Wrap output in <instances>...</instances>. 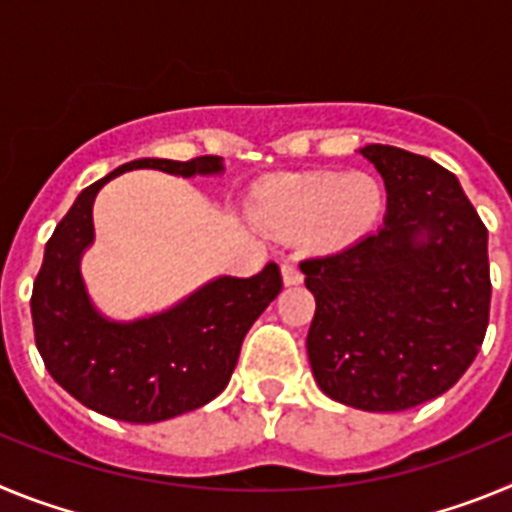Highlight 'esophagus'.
Wrapping results in <instances>:
<instances>
[{"label":"esophagus","mask_w":512,"mask_h":512,"mask_svg":"<svg viewBox=\"0 0 512 512\" xmlns=\"http://www.w3.org/2000/svg\"><path fill=\"white\" fill-rule=\"evenodd\" d=\"M282 277H284V284H287V287H292V284H300L302 282V271L297 269V266L292 264V261H284Z\"/></svg>","instance_id":"esophagus-1"}]
</instances>
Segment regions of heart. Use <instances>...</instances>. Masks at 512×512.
Returning a JSON list of instances; mask_svg holds the SVG:
<instances>
[{
	"instance_id": "heart-1",
	"label": "heart",
	"mask_w": 512,
	"mask_h": 512,
	"mask_svg": "<svg viewBox=\"0 0 512 512\" xmlns=\"http://www.w3.org/2000/svg\"><path fill=\"white\" fill-rule=\"evenodd\" d=\"M384 207L382 184L372 174H305L271 184L261 197V217L282 233L310 228L315 243L343 248L377 225Z\"/></svg>"
}]
</instances>
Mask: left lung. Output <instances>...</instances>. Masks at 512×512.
<instances>
[{"label":"left lung","mask_w":512,"mask_h":512,"mask_svg":"<svg viewBox=\"0 0 512 512\" xmlns=\"http://www.w3.org/2000/svg\"><path fill=\"white\" fill-rule=\"evenodd\" d=\"M387 187L377 233L305 259L307 359L330 400L400 413L454 387L490 323L487 228L451 171L395 146L361 148Z\"/></svg>","instance_id":"obj_1"}]
</instances>
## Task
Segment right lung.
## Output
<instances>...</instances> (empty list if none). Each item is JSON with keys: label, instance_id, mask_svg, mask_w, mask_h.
<instances>
[{"label": "right lung", "instance_id": "obj_1", "mask_svg": "<svg viewBox=\"0 0 512 512\" xmlns=\"http://www.w3.org/2000/svg\"><path fill=\"white\" fill-rule=\"evenodd\" d=\"M133 169L220 174L223 158H138L84 189L45 243L30 310L45 369L63 390L107 418L158 423L202 408L225 390L248 328L282 292V271L271 261L256 277L212 279L151 318H104L84 289L79 261L94 241V197L112 176Z\"/></svg>", "mask_w": 512, "mask_h": 512}]
</instances>
